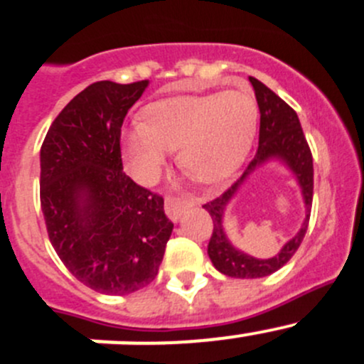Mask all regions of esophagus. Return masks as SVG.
Returning <instances> with one entry per match:
<instances>
[{
  "label": "esophagus",
  "mask_w": 364,
  "mask_h": 364,
  "mask_svg": "<svg viewBox=\"0 0 364 364\" xmlns=\"http://www.w3.org/2000/svg\"><path fill=\"white\" fill-rule=\"evenodd\" d=\"M186 208H190L188 200L174 199V197H167V199H165V213H167V216L172 222H178Z\"/></svg>",
  "instance_id": "esophagus-1"
}]
</instances>
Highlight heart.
<instances>
[{"instance_id": "1", "label": "heart", "mask_w": 364, "mask_h": 364, "mask_svg": "<svg viewBox=\"0 0 364 364\" xmlns=\"http://www.w3.org/2000/svg\"><path fill=\"white\" fill-rule=\"evenodd\" d=\"M255 97L247 87L199 97H176L149 105L148 123L135 121L123 134L132 174L155 181L178 149V164L196 181L215 185L232 174L250 151L257 128Z\"/></svg>"}]
</instances>
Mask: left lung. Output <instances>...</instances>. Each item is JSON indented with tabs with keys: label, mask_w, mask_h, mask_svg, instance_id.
<instances>
[{
	"label": "left lung",
	"mask_w": 364,
	"mask_h": 364,
	"mask_svg": "<svg viewBox=\"0 0 364 364\" xmlns=\"http://www.w3.org/2000/svg\"><path fill=\"white\" fill-rule=\"evenodd\" d=\"M250 82L255 90V98L260 111L259 148H257L255 156L248 164L243 176L225 193L203 205L213 218V234L208 245L209 259L220 273L232 278H262L285 266L299 248L301 241L306 234L311 199H314V160H311V151L308 148L303 128H301L299 117H297L294 109L289 107L266 84L257 80L255 77H250ZM271 159L282 161L296 176L304 196L307 216L296 236L289 240L277 256L271 259H257L237 251L230 243L223 229V216L225 215L226 205L247 176L260 164Z\"/></svg>",
	"instance_id": "obj_1"
}]
</instances>
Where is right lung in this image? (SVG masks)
I'll return each mask as SVG.
<instances>
[{
    "label": "right lung",
    "mask_w": 364,
    "mask_h": 364,
    "mask_svg": "<svg viewBox=\"0 0 364 364\" xmlns=\"http://www.w3.org/2000/svg\"><path fill=\"white\" fill-rule=\"evenodd\" d=\"M149 80H100L58 114L40 149V203L47 234L79 282L124 296L155 280L174 223L164 199L132 181L121 127Z\"/></svg>",
    "instance_id": "add662e5"
}]
</instances>
